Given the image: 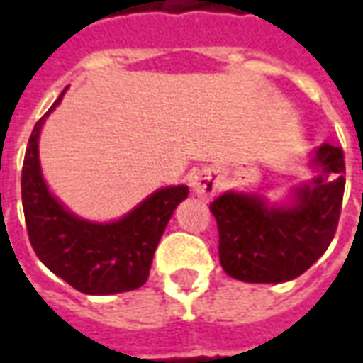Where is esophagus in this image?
Masks as SVG:
<instances>
[{"instance_id":"1","label":"esophagus","mask_w":363,"mask_h":363,"mask_svg":"<svg viewBox=\"0 0 363 363\" xmlns=\"http://www.w3.org/2000/svg\"><path fill=\"white\" fill-rule=\"evenodd\" d=\"M218 186H220L218 174L210 171V169H202V171L190 174V189L202 200H210L216 194Z\"/></svg>"}]
</instances>
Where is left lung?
I'll return each instance as SVG.
<instances>
[{"label": "left lung", "mask_w": 363, "mask_h": 363, "mask_svg": "<svg viewBox=\"0 0 363 363\" xmlns=\"http://www.w3.org/2000/svg\"><path fill=\"white\" fill-rule=\"evenodd\" d=\"M309 167L317 174L291 190L286 204L233 190L210 204L220 231L221 268L231 278L251 284L294 280L327 251L342 208V150L323 143Z\"/></svg>", "instance_id": "obj_1"}]
</instances>
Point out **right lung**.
<instances>
[{"instance_id": "1", "label": "right lung", "mask_w": 363, "mask_h": 363, "mask_svg": "<svg viewBox=\"0 0 363 363\" xmlns=\"http://www.w3.org/2000/svg\"><path fill=\"white\" fill-rule=\"evenodd\" d=\"M64 93L66 89L36 122L25 151L21 194L30 245L44 267L82 294L111 296L140 288L150 276L167 223L189 196V186L155 190L126 216L108 223L69 212L48 189L38 159L40 130Z\"/></svg>"}]
</instances>
